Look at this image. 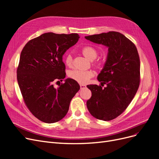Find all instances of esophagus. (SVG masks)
<instances>
[{
  "mask_svg": "<svg viewBox=\"0 0 159 159\" xmlns=\"http://www.w3.org/2000/svg\"><path fill=\"white\" fill-rule=\"evenodd\" d=\"M85 88H86V86L85 85H82V84L80 85V89H84Z\"/></svg>",
  "mask_w": 159,
  "mask_h": 159,
  "instance_id": "esophagus-1",
  "label": "esophagus"
}]
</instances>
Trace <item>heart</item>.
Wrapping results in <instances>:
<instances>
[{"label":"heart","mask_w":159,"mask_h":159,"mask_svg":"<svg viewBox=\"0 0 159 159\" xmlns=\"http://www.w3.org/2000/svg\"><path fill=\"white\" fill-rule=\"evenodd\" d=\"M81 53L86 58H88L90 61L94 60L98 54L96 49L90 46H87L83 48L82 50H81ZM64 61L66 65L69 68H71L73 66V57H72L71 54H68L65 56ZM95 66L96 67H99L100 64L96 63L95 64ZM68 75L70 79L75 81L76 82L81 84H85L88 82L91 78H93L94 74L91 70L81 71L78 70H73L68 72Z\"/></svg>","instance_id":"obj_1"}]
</instances>
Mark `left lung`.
<instances>
[{
	"label": "left lung",
	"mask_w": 159,
	"mask_h": 159,
	"mask_svg": "<svg viewBox=\"0 0 159 159\" xmlns=\"http://www.w3.org/2000/svg\"><path fill=\"white\" fill-rule=\"evenodd\" d=\"M85 39L108 48L107 60L98 76L101 85H87L91 97L87 107L95 118L111 121L127 109L140 84V59L137 48L122 34L109 32L85 36Z\"/></svg>",
	"instance_id": "8db88e82"
}]
</instances>
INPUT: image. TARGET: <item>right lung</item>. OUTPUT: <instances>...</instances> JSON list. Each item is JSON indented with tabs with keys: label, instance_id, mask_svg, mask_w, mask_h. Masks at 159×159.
Listing matches in <instances>:
<instances>
[{
	"label": "right lung",
	"instance_id": "1",
	"mask_svg": "<svg viewBox=\"0 0 159 159\" xmlns=\"http://www.w3.org/2000/svg\"><path fill=\"white\" fill-rule=\"evenodd\" d=\"M79 38L78 34L44 33L30 40L21 52L18 84L27 107L42 122L53 123L63 119L80 89L78 82L70 78L57 88L53 85L66 78L62 57Z\"/></svg>",
	"mask_w": 159,
	"mask_h": 159
}]
</instances>
